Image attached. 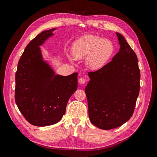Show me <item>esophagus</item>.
<instances>
[{
  "mask_svg": "<svg viewBox=\"0 0 157 157\" xmlns=\"http://www.w3.org/2000/svg\"><path fill=\"white\" fill-rule=\"evenodd\" d=\"M78 82L80 84H84L85 82H86V80H85V78H84L82 77H80V78H78Z\"/></svg>",
  "mask_w": 157,
  "mask_h": 157,
  "instance_id": "1",
  "label": "esophagus"
}]
</instances>
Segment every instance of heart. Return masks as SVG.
Returning a JSON list of instances; mask_svg holds the SVG:
<instances>
[{
    "instance_id": "b5f03b06",
    "label": "heart",
    "mask_w": 157,
    "mask_h": 157,
    "mask_svg": "<svg viewBox=\"0 0 157 157\" xmlns=\"http://www.w3.org/2000/svg\"><path fill=\"white\" fill-rule=\"evenodd\" d=\"M113 52L111 42L95 35H87L80 39L73 46L72 54L78 59H86L90 68L103 67Z\"/></svg>"
}]
</instances>
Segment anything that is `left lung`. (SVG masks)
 <instances>
[{
  "instance_id": "8db88e82",
  "label": "left lung",
  "mask_w": 157,
  "mask_h": 157,
  "mask_svg": "<svg viewBox=\"0 0 157 157\" xmlns=\"http://www.w3.org/2000/svg\"><path fill=\"white\" fill-rule=\"evenodd\" d=\"M117 35L119 52L101 69L88 72L90 80L85 88L90 120L103 130L119 127L130 119L140 89L137 56L124 36Z\"/></svg>"
}]
</instances>
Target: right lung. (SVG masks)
<instances>
[{
  "label": "right lung",
  "instance_id": "1",
  "mask_svg": "<svg viewBox=\"0 0 157 157\" xmlns=\"http://www.w3.org/2000/svg\"><path fill=\"white\" fill-rule=\"evenodd\" d=\"M55 29L41 32L25 48L16 73L15 101L30 124L46 126L59 122L70 97L77 89V73L55 75L42 59L39 46Z\"/></svg>",
  "mask_w": 157,
  "mask_h": 157
}]
</instances>
